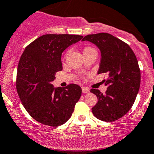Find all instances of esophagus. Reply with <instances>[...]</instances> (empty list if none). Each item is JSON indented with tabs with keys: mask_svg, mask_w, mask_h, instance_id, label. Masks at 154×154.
Listing matches in <instances>:
<instances>
[{
	"mask_svg": "<svg viewBox=\"0 0 154 154\" xmlns=\"http://www.w3.org/2000/svg\"><path fill=\"white\" fill-rule=\"evenodd\" d=\"M82 91H83V93H89L90 91V89L88 88H87V87H82Z\"/></svg>",
	"mask_w": 154,
	"mask_h": 154,
	"instance_id": "34e87169",
	"label": "esophagus"
}]
</instances>
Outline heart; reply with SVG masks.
<instances>
[{"mask_svg":"<svg viewBox=\"0 0 154 154\" xmlns=\"http://www.w3.org/2000/svg\"><path fill=\"white\" fill-rule=\"evenodd\" d=\"M95 51L93 48H90V47L86 48L84 49V51H83V54H84V53H87V52H89V51Z\"/></svg>","mask_w":154,"mask_h":154,"instance_id":"obj_1","label":"heart"}]
</instances>
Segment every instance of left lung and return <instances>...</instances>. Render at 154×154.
Listing matches in <instances>:
<instances>
[{"label": "left lung", "instance_id": "obj_1", "mask_svg": "<svg viewBox=\"0 0 154 154\" xmlns=\"http://www.w3.org/2000/svg\"><path fill=\"white\" fill-rule=\"evenodd\" d=\"M88 41L100 49L101 59L97 74H106L103 83L107 86L105 94L91 88L98 101L91 111L99 120L114 122L131 109L139 92L141 72L136 55L130 46L106 32L86 35Z\"/></svg>", "mask_w": 154, "mask_h": 154}]
</instances>
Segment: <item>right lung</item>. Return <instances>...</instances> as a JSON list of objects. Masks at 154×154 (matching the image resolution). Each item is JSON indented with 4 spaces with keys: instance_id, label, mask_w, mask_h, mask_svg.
Returning <instances> with one entry per match:
<instances>
[{
    "instance_id": "obj_1",
    "label": "right lung",
    "mask_w": 154,
    "mask_h": 154,
    "mask_svg": "<svg viewBox=\"0 0 154 154\" xmlns=\"http://www.w3.org/2000/svg\"><path fill=\"white\" fill-rule=\"evenodd\" d=\"M83 38L69 34H46L24 49L17 70L16 89L23 106L35 121L50 127L71 118L82 89L78 85L54 88L51 84L62 71V53Z\"/></svg>"
}]
</instances>
